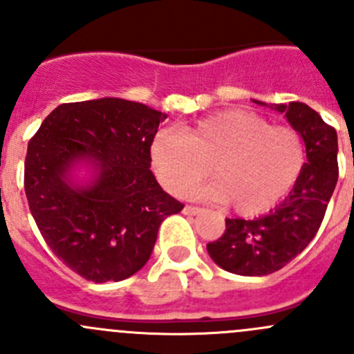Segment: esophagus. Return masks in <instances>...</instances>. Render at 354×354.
I'll return each mask as SVG.
<instances>
[{
  "mask_svg": "<svg viewBox=\"0 0 354 354\" xmlns=\"http://www.w3.org/2000/svg\"><path fill=\"white\" fill-rule=\"evenodd\" d=\"M200 207H195V205H185L183 209V214H187V216H195V214L200 212Z\"/></svg>",
  "mask_w": 354,
  "mask_h": 354,
  "instance_id": "34e87169",
  "label": "esophagus"
}]
</instances>
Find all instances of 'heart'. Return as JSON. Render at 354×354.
I'll return each mask as SVG.
<instances>
[{
  "label": "heart",
  "instance_id": "heart-1",
  "mask_svg": "<svg viewBox=\"0 0 354 354\" xmlns=\"http://www.w3.org/2000/svg\"><path fill=\"white\" fill-rule=\"evenodd\" d=\"M151 162L160 185L178 197L205 180L212 167L216 183L203 195L253 217L269 212L295 188L306 149L295 128L238 108L202 118L180 133L157 131Z\"/></svg>",
  "mask_w": 354,
  "mask_h": 354
}]
</instances>
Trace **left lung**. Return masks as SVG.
<instances>
[{
	"instance_id": "left-lung-1",
	"label": "left lung",
	"mask_w": 354,
	"mask_h": 354,
	"mask_svg": "<svg viewBox=\"0 0 354 354\" xmlns=\"http://www.w3.org/2000/svg\"><path fill=\"white\" fill-rule=\"evenodd\" d=\"M276 109L286 114L303 137L306 164L298 183L276 209L253 221L226 219L223 236L207 243L217 266L240 276H267L299 255L315 238L337 183L334 128L303 102L277 104Z\"/></svg>"
}]
</instances>
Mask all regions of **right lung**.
Listing matches in <instances>:
<instances>
[{
	"label": "right lung",
	"instance_id": "1",
	"mask_svg": "<svg viewBox=\"0 0 354 354\" xmlns=\"http://www.w3.org/2000/svg\"><path fill=\"white\" fill-rule=\"evenodd\" d=\"M166 114L104 97L58 106L30 138L24 187L42 238L87 281L133 276L147 263L160 223L183 203L151 171V144ZM78 160L98 169L87 187L69 183Z\"/></svg>",
	"mask_w": 354,
	"mask_h": 354
}]
</instances>
